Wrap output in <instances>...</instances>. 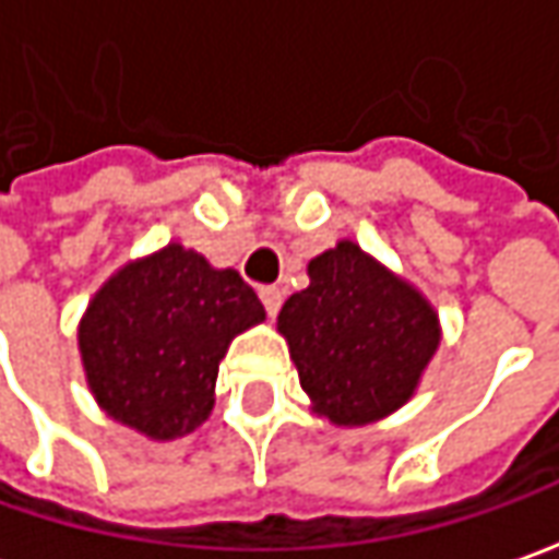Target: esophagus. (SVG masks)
Segmentation results:
<instances>
[{"label":"esophagus","instance_id":"obj_1","mask_svg":"<svg viewBox=\"0 0 559 559\" xmlns=\"http://www.w3.org/2000/svg\"><path fill=\"white\" fill-rule=\"evenodd\" d=\"M260 299H262V306H265V312L269 316L275 318L278 316V309H281V290L278 287H260Z\"/></svg>","mask_w":559,"mask_h":559}]
</instances>
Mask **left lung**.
I'll return each instance as SVG.
<instances>
[{
  "mask_svg": "<svg viewBox=\"0 0 559 559\" xmlns=\"http://www.w3.org/2000/svg\"><path fill=\"white\" fill-rule=\"evenodd\" d=\"M278 331L302 390L343 427L408 402L439 343L427 299L349 241L309 262V287L281 306Z\"/></svg>",
  "mask_w": 559,
  "mask_h": 559,
  "instance_id": "1",
  "label": "left lung"
}]
</instances>
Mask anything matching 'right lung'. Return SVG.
Returning <instances> with one entry per match:
<instances>
[{"mask_svg":"<svg viewBox=\"0 0 559 559\" xmlns=\"http://www.w3.org/2000/svg\"><path fill=\"white\" fill-rule=\"evenodd\" d=\"M265 318L235 269L169 243L126 265L88 306L80 353L114 420L151 439L191 433L213 412L219 361L235 334Z\"/></svg>","mask_w":559,"mask_h":559,"instance_id":"add662e5","label":"right lung"}]
</instances>
